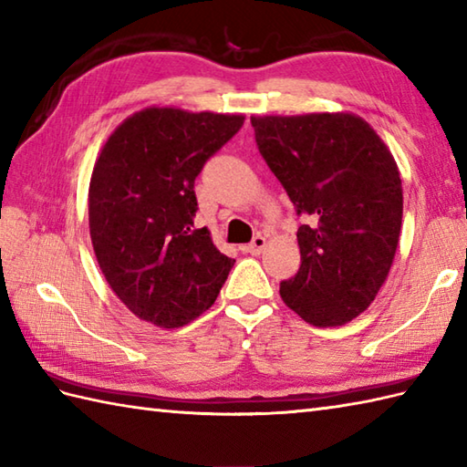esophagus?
<instances>
[{
    "label": "esophagus",
    "instance_id": "esophagus-1",
    "mask_svg": "<svg viewBox=\"0 0 467 467\" xmlns=\"http://www.w3.org/2000/svg\"><path fill=\"white\" fill-rule=\"evenodd\" d=\"M265 244H266V239L263 234H256L254 239L249 243V244H244L243 246V253H249V254H261L263 253V249H265Z\"/></svg>",
    "mask_w": 467,
    "mask_h": 467
}]
</instances>
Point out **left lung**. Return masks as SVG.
Returning a JSON list of instances; mask_svg holds the SVG:
<instances>
[{"label":"left lung","mask_w":467,"mask_h":467,"mask_svg":"<svg viewBox=\"0 0 467 467\" xmlns=\"http://www.w3.org/2000/svg\"><path fill=\"white\" fill-rule=\"evenodd\" d=\"M254 140L296 214L301 266L281 283L285 305L315 327L345 325L381 289L398 251V164L355 114L253 116Z\"/></svg>","instance_id":"obj_1"}]
</instances>
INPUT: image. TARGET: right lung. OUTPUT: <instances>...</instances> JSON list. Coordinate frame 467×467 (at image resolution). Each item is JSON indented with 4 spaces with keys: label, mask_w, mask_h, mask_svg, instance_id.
I'll return each mask as SVG.
<instances>
[{
    "label": "right lung",
    "mask_w": 467,
    "mask_h": 467,
    "mask_svg": "<svg viewBox=\"0 0 467 467\" xmlns=\"http://www.w3.org/2000/svg\"><path fill=\"white\" fill-rule=\"evenodd\" d=\"M243 122L241 114L146 108L98 156L88 192L94 253L118 299L142 321L176 329L221 293L234 261L206 226H194V181Z\"/></svg>",
    "instance_id": "right-lung-1"
}]
</instances>
